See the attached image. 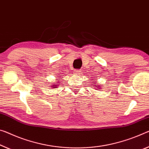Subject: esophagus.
Masks as SVG:
<instances>
[{
	"mask_svg": "<svg viewBox=\"0 0 149 149\" xmlns=\"http://www.w3.org/2000/svg\"><path fill=\"white\" fill-rule=\"evenodd\" d=\"M81 70H74V74H79L81 73Z\"/></svg>",
	"mask_w": 149,
	"mask_h": 149,
	"instance_id": "1",
	"label": "esophagus"
}]
</instances>
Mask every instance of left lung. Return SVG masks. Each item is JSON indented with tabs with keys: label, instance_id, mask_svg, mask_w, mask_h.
I'll return each instance as SVG.
<instances>
[{
	"label": "left lung",
	"instance_id": "1",
	"mask_svg": "<svg viewBox=\"0 0 149 149\" xmlns=\"http://www.w3.org/2000/svg\"><path fill=\"white\" fill-rule=\"evenodd\" d=\"M97 87H99V86H97Z\"/></svg>",
	"mask_w": 149,
	"mask_h": 149
}]
</instances>
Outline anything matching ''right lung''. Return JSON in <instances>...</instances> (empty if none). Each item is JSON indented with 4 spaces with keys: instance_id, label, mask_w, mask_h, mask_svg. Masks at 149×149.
I'll list each match as a JSON object with an SVG mask.
<instances>
[{
    "instance_id": "obj_1",
    "label": "right lung",
    "mask_w": 149,
    "mask_h": 149,
    "mask_svg": "<svg viewBox=\"0 0 149 149\" xmlns=\"http://www.w3.org/2000/svg\"><path fill=\"white\" fill-rule=\"evenodd\" d=\"M54 86H56V85H54Z\"/></svg>"
}]
</instances>
